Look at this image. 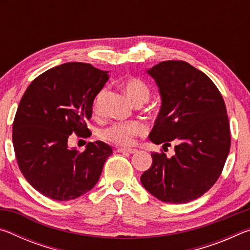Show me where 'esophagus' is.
<instances>
[{
    "label": "esophagus",
    "instance_id": "1",
    "mask_svg": "<svg viewBox=\"0 0 250 250\" xmlns=\"http://www.w3.org/2000/svg\"><path fill=\"white\" fill-rule=\"evenodd\" d=\"M118 152H121V153H135L138 150L137 149H133V147H118L117 149Z\"/></svg>",
    "mask_w": 250,
    "mask_h": 250
}]
</instances>
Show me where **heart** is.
<instances>
[{"mask_svg":"<svg viewBox=\"0 0 250 250\" xmlns=\"http://www.w3.org/2000/svg\"><path fill=\"white\" fill-rule=\"evenodd\" d=\"M126 96L132 100V103L137 105H141L149 100L151 96V88L145 80L139 77H129L122 82ZM105 89H101L97 94L94 108L98 110L101 100L104 97ZM146 131V126L138 121L130 122H119L112 125L109 128L104 129L103 132V138L109 142L119 146H130L134 141V138L139 134H143Z\"/></svg>","mask_w":250,"mask_h":250,"instance_id":"obj_1","label":"heart"}]
</instances>
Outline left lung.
I'll return each mask as SVG.
<instances>
[{
    "label": "left lung",
    "mask_w": 250,
    "mask_h": 250,
    "mask_svg": "<svg viewBox=\"0 0 250 250\" xmlns=\"http://www.w3.org/2000/svg\"><path fill=\"white\" fill-rule=\"evenodd\" d=\"M147 74L162 97L150 140L179 145L170 159L163 151L151 154V167L141 175V183L160 201L188 203L216 183L225 166L230 149L226 105L208 76L188 62H161Z\"/></svg>",
    "instance_id": "8db88e82"
}]
</instances>
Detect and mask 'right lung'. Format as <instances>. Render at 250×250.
<instances>
[{"mask_svg":"<svg viewBox=\"0 0 250 250\" xmlns=\"http://www.w3.org/2000/svg\"><path fill=\"white\" fill-rule=\"evenodd\" d=\"M108 78L90 64L66 62L37 76L24 92L13 121L14 152L25 179L44 196L74 200L98 182L111 146L89 142L79 152L67 142L71 133L90 135L86 121Z\"/></svg>","mask_w":250,"mask_h":250,"instance_id":"right-lung-1","label":"right lung"}]
</instances>
